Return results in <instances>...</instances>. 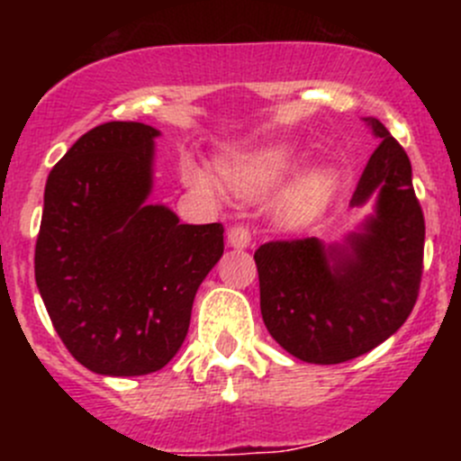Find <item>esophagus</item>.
<instances>
[{
    "instance_id": "obj_1",
    "label": "esophagus",
    "mask_w": 461,
    "mask_h": 461,
    "mask_svg": "<svg viewBox=\"0 0 461 461\" xmlns=\"http://www.w3.org/2000/svg\"><path fill=\"white\" fill-rule=\"evenodd\" d=\"M227 243H230V248L236 249L249 248V243H252V231H249L248 225L230 227V231H227Z\"/></svg>"
}]
</instances>
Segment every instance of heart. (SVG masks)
<instances>
[{"label": "heart", "mask_w": 461, "mask_h": 461, "mask_svg": "<svg viewBox=\"0 0 461 461\" xmlns=\"http://www.w3.org/2000/svg\"><path fill=\"white\" fill-rule=\"evenodd\" d=\"M299 153L287 142H272L249 151L236 153L222 160V178L227 187L245 198H257L276 187L296 167ZM180 176L185 185L203 196L218 198L222 194V183L192 158H185L180 165ZM339 174L334 167L321 165L299 176L274 203V216L287 227L308 225L323 213L337 192Z\"/></svg>", "instance_id": "obj_1"}]
</instances>
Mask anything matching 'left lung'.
<instances>
[{"label": "left lung", "mask_w": 461, "mask_h": 461, "mask_svg": "<svg viewBox=\"0 0 461 461\" xmlns=\"http://www.w3.org/2000/svg\"><path fill=\"white\" fill-rule=\"evenodd\" d=\"M366 122L381 142L350 201L359 207L376 194L364 230L346 245L269 240L254 252L265 328L308 364H343L370 352L402 328L420 296L426 225L411 160L379 120Z\"/></svg>", "instance_id": "1"}]
</instances>
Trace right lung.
<instances>
[{
    "mask_svg": "<svg viewBox=\"0 0 461 461\" xmlns=\"http://www.w3.org/2000/svg\"><path fill=\"white\" fill-rule=\"evenodd\" d=\"M156 136L142 122L100 124L46 180L35 281L67 350L97 375L165 368L225 249L221 222L180 225L147 203Z\"/></svg>",
    "mask_w": 461,
    "mask_h": 461,
    "instance_id": "obj_1",
    "label": "right lung"
}]
</instances>
